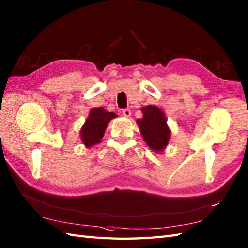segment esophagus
Listing matches in <instances>:
<instances>
[{
	"label": "esophagus",
	"instance_id": "esophagus-1",
	"mask_svg": "<svg viewBox=\"0 0 248 248\" xmlns=\"http://www.w3.org/2000/svg\"><path fill=\"white\" fill-rule=\"evenodd\" d=\"M123 115L124 116V117H130V116H131V110L129 108L123 109Z\"/></svg>",
	"mask_w": 248,
	"mask_h": 248
}]
</instances>
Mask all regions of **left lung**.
<instances>
[{
	"mask_svg": "<svg viewBox=\"0 0 248 248\" xmlns=\"http://www.w3.org/2000/svg\"><path fill=\"white\" fill-rule=\"evenodd\" d=\"M143 118L138 119L140 133L150 149L162 152L170 139V130L166 124V117L155 105L143 107Z\"/></svg>",
	"mask_w": 248,
	"mask_h": 248,
	"instance_id": "8db88e82",
	"label": "left lung"
}]
</instances>
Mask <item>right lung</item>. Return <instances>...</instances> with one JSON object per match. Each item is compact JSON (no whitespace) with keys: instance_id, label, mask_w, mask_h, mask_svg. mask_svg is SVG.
Returning <instances> with one entry per match:
<instances>
[{"instance_id":"1","label":"right lung","mask_w":248,"mask_h":248,"mask_svg":"<svg viewBox=\"0 0 248 248\" xmlns=\"http://www.w3.org/2000/svg\"><path fill=\"white\" fill-rule=\"evenodd\" d=\"M115 117V113L107 112L103 108H92L80 132L83 144L87 148L99 144L103 138L108 123Z\"/></svg>"}]
</instances>
